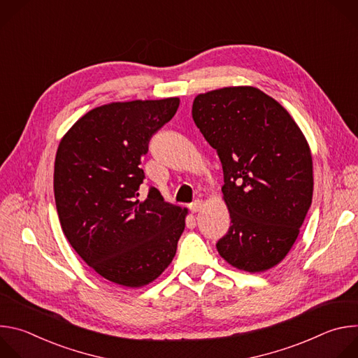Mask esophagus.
I'll use <instances>...</instances> for the list:
<instances>
[{
	"label": "esophagus",
	"mask_w": 358,
	"mask_h": 358,
	"mask_svg": "<svg viewBox=\"0 0 358 358\" xmlns=\"http://www.w3.org/2000/svg\"><path fill=\"white\" fill-rule=\"evenodd\" d=\"M201 208H202V201L201 199H195L191 206H189V211L194 214V213H198V211H201Z\"/></svg>",
	"instance_id": "1"
}]
</instances>
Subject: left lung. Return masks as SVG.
Listing matches in <instances>:
<instances>
[{
    "label": "left lung",
    "mask_w": 358,
    "mask_h": 358,
    "mask_svg": "<svg viewBox=\"0 0 358 358\" xmlns=\"http://www.w3.org/2000/svg\"><path fill=\"white\" fill-rule=\"evenodd\" d=\"M192 119L217 150L231 227L221 257L246 272L278 265L293 246L313 196L308 141L287 110L252 86L198 94Z\"/></svg>",
    "instance_id": "8db88e82"
}]
</instances>
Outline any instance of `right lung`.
<instances>
[{
    "label": "right lung",
    "mask_w": 358,
    "mask_h": 358,
    "mask_svg": "<svg viewBox=\"0 0 358 358\" xmlns=\"http://www.w3.org/2000/svg\"><path fill=\"white\" fill-rule=\"evenodd\" d=\"M178 97L117 101L80 117L59 143L54 191L61 227L79 257L100 276L141 287L176 257L187 208L155 187L143 201L141 159L169 123Z\"/></svg>",
    "instance_id": "1"
}]
</instances>
